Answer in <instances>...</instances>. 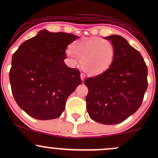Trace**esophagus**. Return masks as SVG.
I'll return each instance as SVG.
<instances>
[{"label":"esophagus","mask_w":158,"mask_h":158,"mask_svg":"<svg viewBox=\"0 0 158 158\" xmlns=\"http://www.w3.org/2000/svg\"><path fill=\"white\" fill-rule=\"evenodd\" d=\"M80 77H81V81H83L84 80V79H85V75L83 73H81V75H80Z\"/></svg>","instance_id":"esophagus-1"}]
</instances>
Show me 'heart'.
<instances>
[{"label": "heart", "instance_id": "1", "mask_svg": "<svg viewBox=\"0 0 158 158\" xmlns=\"http://www.w3.org/2000/svg\"><path fill=\"white\" fill-rule=\"evenodd\" d=\"M66 55L73 64L81 61V68L89 76H98L111 66L115 49L110 41L101 37L83 38L76 40Z\"/></svg>", "mask_w": 158, "mask_h": 158}]
</instances>
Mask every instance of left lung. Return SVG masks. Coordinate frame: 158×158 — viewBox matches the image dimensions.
Here are the masks:
<instances>
[{"mask_svg":"<svg viewBox=\"0 0 158 158\" xmlns=\"http://www.w3.org/2000/svg\"><path fill=\"white\" fill-rule=\"evenodd\" d=\"M115 49L113 64L106 71L85 81L88 87L86 108L91 119L101 124L122 123L142 104L148 87V69L139 51L124 38H104Z\"/></svg>","mask_w":158,"mask_h":158,"instance_id":"obj_1","label":"left lung"}]
</instances>
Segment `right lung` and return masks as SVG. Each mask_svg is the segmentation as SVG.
<instances>
[{
    "mask_svg": "<svg viewBox=\"0 0 158 158\" xmlns=\"http://www.w3.org/2000/svg\"><path fill=\"white\" fill-rule=\"evenodd\" d=\"M78 36L46 30L21 44L12 56L10 81L14 99L30 117L58 118L81 83L80 72L65 64L67 47Z\"/></svg>",
    "mask_w": 158,
    "mask_h": 158,
    "instance_id": "add662e5",
    "label": "right lung"
}]
</instances>
